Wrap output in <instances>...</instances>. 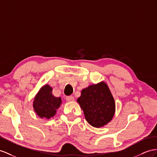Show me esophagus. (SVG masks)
Returning a JSON list of instances; mask_svg holds the SVG:
<instances>
[{
  "label": "esophagus",
  "mask_w": 157,
  "mask_h": 157,
  "mask_svg": "<svg viewBox=\"0 0 157 157\" xmlns=\"http://www.w3.org/2000/svg\"><path fill=\"white\" fill-rule=\"evenodd\" d=\"M66 100L67 101H74V98L73 96H67Z\"/></svg>",
  "instance_id": "34e87169"
}]
</instances>
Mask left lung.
<instances>
[{
	"label": "left lung",
	"instance_id": "1",
	"mask_svg": "<svg viewBox=\"0 0 157 157\" xmlns=\"http://www.w3.org/2000/svg\"><path fill=\"white\" fill-rule=\"evenodd\" d=\"M77 101L86 121L91 126L97 128L103 127L113 117L115 100L105 82L91 85L83 89Z\"/></svg>",
	"mask_w": 157,
	"mask_h": 157
}]
</instances>
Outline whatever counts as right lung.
Segmentation results:
<instances>
[{"mask_svg":"<svg viewBox=\"0 0 157 157\" xmlns=\"http://www.w3.org/2000/svg\"><path fill=\"white\" fill-rule=\"evenodd\" d=\"M62 103L60 98L52 95V88L49 85L41 87L35 96L33 102L34 111L40 118L50 119L54 117Z\"/></svg>","mask_w":157,"mask_h":157,"instance_id":"add662e5","label":"right lung"}]
</instances>
